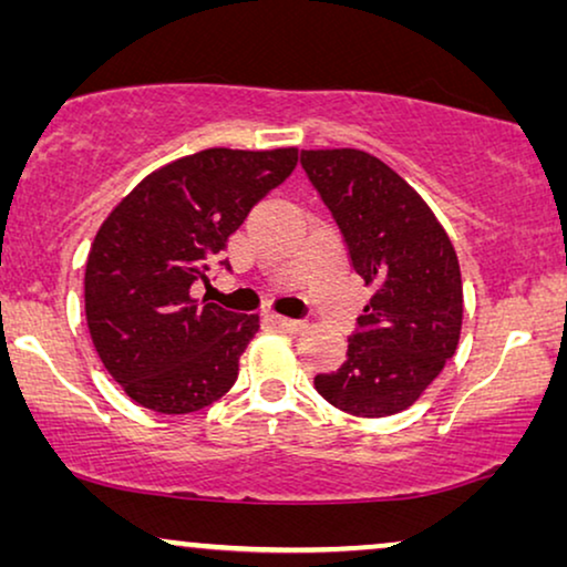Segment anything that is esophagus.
<instances>
[{"instance_id": "esophagus-1", "label": "esophagus", "mask_w": 567, "mask_h": 567, "mask_svg": "<svg viewBox=\"0 0 567 567\" xmlns=\"http://www.w3.org/2000/svg\"><path fill=\"white\" fill-rule=\"evenodd\" d=\"M274 322H276L281 330H286V332H301V330H307V322H305V320H291V317H284V315H276Z\"/></svg>"}]
</instances>
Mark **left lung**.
<instances>
[{
	"label": "left lung",
	"instance_id": "left-lung-1",
	"mask_svg": "<svg viewBox=\"0 0 567 567\" xmlns=\"http://www.w3.org/2000/svg\"><path fill=\"white\" fill-rule=\"evenodd\" d=\"M301 167L336 216L351 262L374 297L348 359L315 390L359 417L413 405L460 346L462 274L436 214L413 185L361 150H301Z\"/></svg>",
	"mask_w": 567,
	"mask_h": 567
}]
</instances>
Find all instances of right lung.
I'll use <instances>...</instances> for the list:
<instances>
[{
	"mask_svg": "<svg viewBox=\"0 0 567 567\" xmlns=\"http://www.w3.org/2000/svg\"><path fill=\"white\" fill-rule=\"evenodd\" d=\"M297 159V146H212L154 169L100 224L84 315L107 374L142 408L183 415L231 390L260 317L200 305L190 286Z\"/></svg>",
	"mask_w": 567,
	"mask_h": 567,
	"instance_id": "obj_1",
	"label": "right lung"
}]
</instances>
